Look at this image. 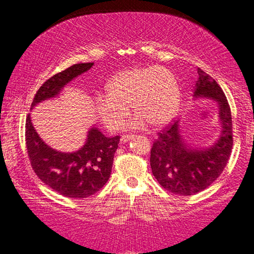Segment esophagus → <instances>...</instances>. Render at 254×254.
Returning a JSON list of instances; mask_svg holds the SVG:
<instances>
[{"label": "esophagus", "mask_w": 254, "mask_h": 254, "mask_svg": "<svg viewBox=\"0 0 254 254\" xmlns=\"http://www.w3.org/2000/svg\"><path fill=\"white\" fill-rule=\"evenodd\" d=\"M132 138H134L133 134H126V135H122V138H121V142H122V144H124V142L131 140Z\"/></svg>", "instance_id": "obj_1"}]
</instances>
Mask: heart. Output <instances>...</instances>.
<instances>
[{
    "instance_id": "b5f03b06",
    "label": "heart",
    "mask_w": 254,
    "mask_h": 254,
    "mask_svg": "<svg viewBox=\"0 0 254 254\" xmlns=\"http://www.w3.org/2000/svg\"><path fill=\"white\" fill-rule=\"evenodd\" d=\"M106 94L95 98V110L108 130L119 131L130 114L137 117L131 126L145 122L152 127L169 123L177 114L181 88L175 74L163 66L132 67L117 72L106 84Z\"/></svg>"
}]
</instances>
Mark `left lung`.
<instances>
[{"label": "left lung", "instance_id": "left-lung-1", "mask_svg": "<svg viewBox=\"0 0 254 254\" xmlns=\"http://www.w3.org/2000/svg\"><path fill=\"white\" fill-rule=\"evenodd\" d=\"M193 96L217 102L221 134L207 148H192L181 133L180 122L160 132L151 149L152 173L162 188L171 193L192 195L205 190L222 174L233 148V121L222 88L209 74L198 69Z\"/></svg>", "mask_w": 254, "mask_h": 254}]
</instances>
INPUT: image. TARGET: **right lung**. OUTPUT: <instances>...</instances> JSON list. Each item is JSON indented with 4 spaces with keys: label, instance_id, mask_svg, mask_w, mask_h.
<instances>
[{
    "label": "right lung",
    "instance_id": "1",
    "mask_svg": "<svg viewBox=\"0 0 254 254\" xmlns=\"http://www.w3.org/2000/svg\"><path fill=\"white\" fill-rule=\"evenodd\" d=\"M93 64H74L46 80L35 94L31 109L59 95L67 83L90 70ZM25 127L31 166L37 176L54 191L67 198L83 199L96 193L108 182L120 135L106 137L93 127L83 147L76 152L64 153L53 149L42 140L31 122V115L27 116Z\"/></svg>",
    "mask_w": 254,
    "mask_h": 254
}]
</instances>
